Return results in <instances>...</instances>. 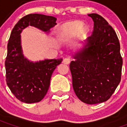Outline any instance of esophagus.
<instances>
[{
  "instance_id": "1",
  "label": "esophagus",
  "mask_w": 127,
  "mask_h": 127,
  "mask_svg": "<svg viewBox=\"0 0 127 127\" xmlns=\"http://www.w3.org/2000/svg\"><path fill=\"white\" fill-rule=\"evenodd\" d=\"M71 62V60L69 58H65L63 60V63L65 64H69Z\"/></svg>"
}]
</instances>
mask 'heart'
<instances>
[{
	"label": "heart",
	"instance_id": "b5f03b06",
	"mask_svg": "<svg viewBox=\"0 0 127 127\" xmlns=\"http://www.w3.org/2000/svg\"><path fill=\"white\" fill-rule=\"evenodd\" d=\"M88 32V28L84 26V23L81 21H73L64 24L61 26L58 32L59 38L62 41H68L74 38L78 34L85 35Z\"/></svg>",
	"mask_w": 127,
	"mask_h": 127
}]
</instances>
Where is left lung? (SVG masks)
<instances>
[{
	"instance_id": "8db88e82",
	"label": "left lung",
	"mask_w": 127,
	"mask_h": 127,
	"mask_svg": "<svg viewBox=\"0 0 127 127\" xmlns=\"http://www.w3.org/2000/svg\"><path fill=\"white\" fill-rule=\"evenodd\" d=\"M94 22L93 34L70 63L73 88L80 101L96 104L107 101L121 80L123 58L114 30L102 16L88 14Z\"/></svg>"
}]
</instances>
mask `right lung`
<instances>
[{
  "instance_id": "right-lung-1",
  "label": "right lung",
  "mask_w": 127,
  "mask_h": 127,
  "mask_svg": "<svg viewBox=\"0 0 127 127\" xmlns=\"http://www.w3.org/2000/svg\"><path fill=\"white\" fill-rule=\"evenodd\" d=\"M56 20L53 16L29 14L21 18L11 31L4 63L6 82L11 93L22 102L33 103L44 98L52 73L63 59H46L36 63L29 61L22 54L20 33L29 26L49 32L56 24Z\"/></svg>"
}]
</instances>
